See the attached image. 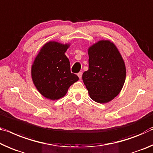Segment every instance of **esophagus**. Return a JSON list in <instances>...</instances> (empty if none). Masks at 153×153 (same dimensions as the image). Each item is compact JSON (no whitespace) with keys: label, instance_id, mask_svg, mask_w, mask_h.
Wrapping results in <instances>:
<instances>
[{"label":"esophagus","instance_id":"esophagus-1","mask_svg":"<svg viewBox=\"0 0 153 153\" xmlns=\"http://www.w3.org/2000/svg\"><path fill=\"white\" fill-rule=\"evenodd\" d=\"M77 76L79 77V79L82 78V72H79L78 74H77Z\"/></svg>","mask_w":153,"mask_h":153}]
</instances>
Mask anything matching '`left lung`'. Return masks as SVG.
<instances>
[{"instance_id":"left-lung-1","label":"left lung","mask_w":153,"mask_h":153,"mask_svg":"<svg viewBox=\"0 0 153 153\" xmlns=\"http://www.w3.org/2000/svg\"><path fill=\"white\" fill-rule=\"evenodd\" d=\"M88 69L82 79L93 101L110 102L122 90L126 79V67L114 43L100 40L88 49Z\"/></svg>"}]
</instances>
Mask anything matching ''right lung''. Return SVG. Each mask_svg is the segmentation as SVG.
<instances>
[{
  "mask_svg": "<svg viewBox=\"0 0 153 153\" xmlns=\"http://www.w3.org/2000/svg\"><path fill=\"white\" fill-rule=\"evenodd\" d=\"M70 43L50 41L42 46L31 67V77L36 88L44 97L57 100L67 94L79 77L70 71L65 52Z\"/></svg>",
  "mask_w": 153,
  "mask_h": 153,
  "instance_id": "obj_1",
  "label": "right lung"
}]
</instances>
